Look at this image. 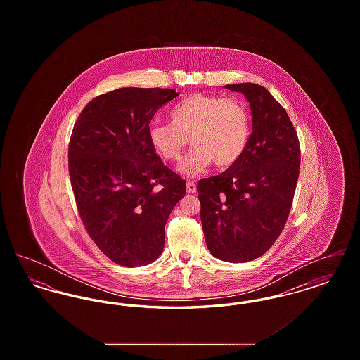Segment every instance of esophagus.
I'll use <instances>...</instances> for the list:
<instances>
[{"label":"esophagus","mask_w":360,"mask_h":360,"mask_svg":"<svg viewBox=\"0 0 360 360\" xmlns=\"http://www.w3.org/2000/svg\"><path fill=\"white\" fill-rule=\"evenodd\" d=\"M195 190H197V185H195L193 181H188V184H186V191H188V194L195 193Z\"/></svg>","instance_id":"34e87169"}]
</instances>
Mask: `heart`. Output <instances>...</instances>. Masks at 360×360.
<instances>
[{
	"label": "heart",
	"instance_id": "heart-1",
	"mask_svg": "<svg viewBox=\"0 0 360 360\" xmlns=\"http://www.w3.org/2000/svg\"><path fill=\"white\" fill-rule=\"evenodd\" d=\"M251 136V115L235 97L193 93L170 110V122H154L148 139L166 162H178L188 146L193 150L179 165V172L194 176L213 162L219 169L235 165Z\"/></svg>",
	"mask_w": 360,
	"mask_h": 360
}]
</instances>
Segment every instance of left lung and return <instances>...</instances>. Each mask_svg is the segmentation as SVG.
Listing matches in <instances>:
<instances>
[{"mask_svg": "<svg viewBox=\"0 0 360 360\" xmlns=\"http://www.w3.org/2000/svg\"><path fill=\"white\" fill-rule=\"evenodd\" d=\"M248 100L252 134L239 160L197 184L209 252L231 263L250 262L270 250L290 213L301 165L297 132L267 89L226 85Z\"/></svg>", "mask_w": 360, "mask_h": 360, "instance_id": "left-lung-1", "label": "left lung"}]
</instances>
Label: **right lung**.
<instances>
[{
    "instance_id": "obj_1",
    "label": "right lung",
    "mask_w": 360,
    "mask_h": 360,
    "mask_svg": "<svg viewBox=\"0 0 360 360\" xmlns=\"http://www.w3.org/2000/svg\"><path fill=\"white\" fill-rule=\"evenodd\" d=\"M174 89L121 87L89 101L74 124L69 174L86 232L124 267L153 263L186 181L155 153L148 128Z\"/></svg>"
}]
</instances>
